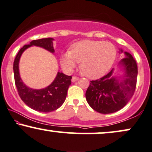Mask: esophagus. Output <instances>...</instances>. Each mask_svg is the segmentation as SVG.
I'll return each mask as SVG.
<instances>
[{"label": "esophagus", "mask_w": 152, "mask_h": 152, "mask_svg": "<svg viewBox=\"0 0 152 152\" xmlns=\"http://www.w3.org/2000/svg\"><path fill=\"white\" fill-rule=\"evenodd\" d=\"M78 79H79V78H78V77H76V76H73L72 78V82H76V81H77Z\"/></svg>", "instance_id": "34e87169"}]
</instances>
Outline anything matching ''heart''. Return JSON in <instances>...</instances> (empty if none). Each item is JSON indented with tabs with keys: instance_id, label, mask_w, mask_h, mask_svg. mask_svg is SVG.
Returning <instances> with one entry per match:
<instances>
[{
	"instance_id": "heart-1",
	"label": "heart",
	"mask_w": 152,
	"mask_h": 152,
	"mask_svg": "<svg viewBox=\"0 0 152 152\" xmlns=\"http://www.w3.org/2000/svg\"><path fill=\"white\" fill-rule=\"evenodd\" d=\"M116 56V48L110 42L83 40L64 53L60 63L64 72L71 73L81 62L80 69L87 77L99 78L110 69Z\"/></svg>"
}]
</instances>
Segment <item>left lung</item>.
<instances>
[{
	"label": "left lung",
	"instance_id": "8db88e82",
	"mask_svg": "<svg viewBox=\"0 0 152 152\" xmlns=\"http://www.w3.org/2000/svg\"><path fill=\"white\" fill-rule=\"evenodd\" d=\"M125 58L120 61L118 67L123 74L114 76L113 69L100 79L90 81L86 93V100L91 108L102 114L120 110L126 106L135 92L137 82V66L134 58L122 48Z\"/></svg>",
	"mask_w": 152,
	"mask_h": 152
}]
</instances>
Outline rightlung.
<instances>
[{
    "mask_svg": "<svg viewBox=\"0 0 152 152\" xmlns=\"http://www.w3.org/2000/svg\"><path fill=\"white\" fill-rule=\"evenodd\" d=\"M53 40L54 39L50 37L33 40L19 50L14 61V76L19 96L30 108L42 113H49L56 110L63 104L68 88L72 83L71 79L72 77L58 72L53 81L46 88L39 90L30 88L26 86L20 76L19 60L22 53L32 46L42 47L53 53L55 52L53 43Z\"/></svg>",
    "mask_w": 152,
    "mask_h": 152,
    "instance_id": "add662e5",
    "label": "right lung"
}]
</instances>
